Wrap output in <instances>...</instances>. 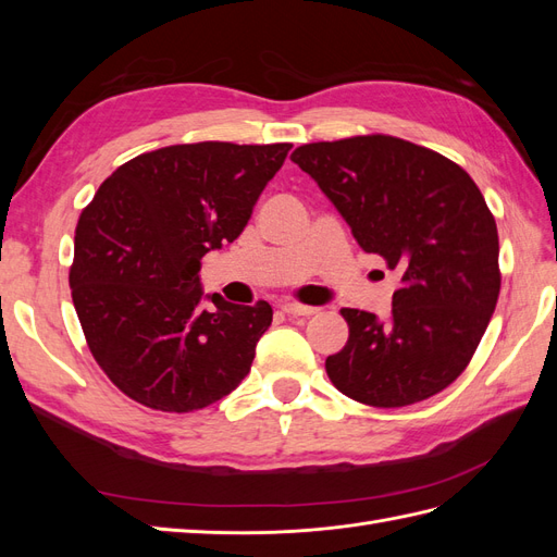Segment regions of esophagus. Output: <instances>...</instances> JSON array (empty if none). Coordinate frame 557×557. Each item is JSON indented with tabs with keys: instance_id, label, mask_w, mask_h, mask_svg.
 <instances>
[{
	"instance_id": "obj_1",
	"label": "esophagus",
	"mask_w": 557,
	"mask_h": 557,
	"mask_svg": "<svg viewBox=\"0 0 557 557\" xmlns=\"http://www.w3.org/2000/svg\"><path fill=\"white\" fill-rule=\"evenodd\" d=\"M281 311H283L285 315H313V313H318L315 307L297 305V301H285V305L281 307Z\"/></svg>"
}]
</instances>
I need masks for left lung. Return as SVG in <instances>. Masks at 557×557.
I'll return each mask as SVG.
<instances>
[{
	"instance_id": "obj_1",
	"label": "left lung",
	"mask_w": 557,
	"mask_h": 557,
	"mask_svg": "<svg viewBox=\"0 0 557 557\" xmlns=\"http://www.w3.org/2000/svg\"><path fill=\"white\" fill-rule=\"evenodd\" d=\"M364 252L401 276L393 313L342 309L346 346L325 360L346 397L409 407L458 379L499 297L495 215L460 164L391 134L299 146L290 156Z\"/></svg>"
}]
</instances>
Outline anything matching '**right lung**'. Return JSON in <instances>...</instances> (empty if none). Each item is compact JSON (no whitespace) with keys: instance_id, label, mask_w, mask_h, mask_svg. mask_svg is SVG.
I'll use <instances>...</instances> for the list:
<instances>
[{"instance_id":"obj_1","label":"right lung","mask_w":557,"mask_h":557,"mask_svg":"<svg viewBox=\"0 0 557 557\" xmlns=\"http://www.w3.org/2000/svg\"><path fill=\"white\" fill-rule=\"evenodd\" d=\"M293 144L199 141L141 153L83 209L70 285L88 348L117 391L148 409L188 413L223 399L250 372L272 307L213 293L209 250L244 232Z\"/></svg>"}]
</instances>
